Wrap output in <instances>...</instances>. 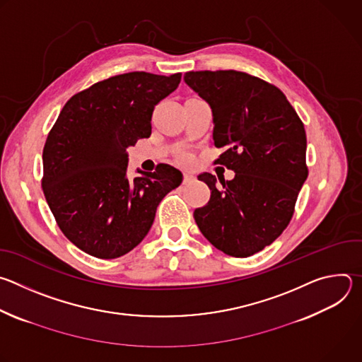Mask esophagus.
<instances>
[{
  "mask_svg": "<svg viewBox=\"0 0 362 362\" xmlns=\"http://www.w3.org/2000/svg\"><path fill=\"white\" fill-rule=\"evenodd\" d=\"M193 180H194V176L192 173H187V172L183 173V183H192Z\"/></svg>",
  "mask_w": 362,
  "mask_h": 362,
  "instance_id": "34e87169",
  "label": "esophagus"
}]
</instances>
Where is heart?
I'll list each match as a JSON object with an SVG mask.
<instances>
[{
    "label": "heart",
    "instance_id": "obj_1",
    "mask_svg": "<svg viewBox=\"0 0 362 362\" xmlns=\"http://www.w3.org/2000/svg\"><path fill=\"white\" fill-rule=\"evenodd\" d=\"M179 159H180L183 163H189L190 159H192V154H190L187 150H182L180 154H179Z\"/></svg>",
    "mask_w": 362,
    "mask_h": 362
}]
</instances>
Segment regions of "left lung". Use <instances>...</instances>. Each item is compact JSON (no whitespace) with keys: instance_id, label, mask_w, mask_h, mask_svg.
Returning <instances> with one entry per match:
<instances>
[{"instance_id":"8db88e82","label":"left lung","mask_w":362,"mask_h":362,"mask_svg":"<svg viewBox=\"0 0 362 362\" xmlns=\"http://www.w3.org/2000/svg\"><path fill=\"white\" fill-rule=\"evenodd\" d=\"M186 84L209 103L214 141L226 150L215 160L232 180L199 175L211 199L193 218L216 249L246 257L271 245L289 225L308 177L303 123L274 84L236 70L189 71Z\"/></svg>"}]
</instances>
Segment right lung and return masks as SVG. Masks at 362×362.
Masks as SVG:
<instances>
[{
  "instance_id": "obj_1",
  "label": "right lung",
  "mask_w": 362,
  "mask_h": 362,
  "mask_svg": "<svg viewBox=\"0 0 362 362\" xmlns=\"http://www.w3.org/2000/svg\"><path fill=\"white\" fill-rule=\"evenodd\" d=\"M182 74H117L74 94L42 148L41 187L64 236L83 252L115 259L148 233L160 200L182 183L160 163L127 177V147L151 133L154 106Z\"/></svg>"
}]
</instances>
